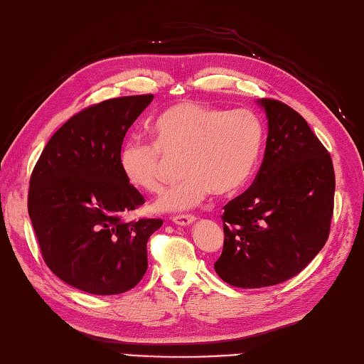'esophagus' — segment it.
I'll return each mask as SVG.
<instances>
[{"instance_id": "1", "label": "esophagus", "mask_w": 364, "mask_h": 364, "mask_svg": "<svg viewBox=\"0 0 364 364\" xmlns=\"http://www.w3.org/2000/svg\"><path fill=\"white\" fill-rule=\"evenodd\" d=\"M196 221V218L193 215H176L173 216V223L179 225H190Z\"/></svg>"}]
</instances>
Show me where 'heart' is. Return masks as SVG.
I'll use <instances>...</instances> for the list:
<instances>
[{
	"label": "heart",
	"instance_id": "heart-1",
	"mask_svg": "<svg viewBox=\"0 0 364 364\" xmlns=\"http://www.w3.org/2000/svg\"><path fill=\"white\" fill-rule=\"evenodd\" d=\"M154 141L129 139L119 151V168L132 187L154 193L165 182L168 159L181 157L182 179L156 199L157 212H182L203 203L213 190L229 195L243 187L257 164L263 126L246 109H218L181 102L152 123Z\"/></svg>",
	"mask_w": 364,
	"mask_h": 364
}]
</instances>
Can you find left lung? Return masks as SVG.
Segmentation results:
<instances>
[{
  "label": "left lung",
  "mask_w": 364,
  "mask_h": 364,
  "mask_svg": "<svg viewBox=\"0 0 364 364\" xmlns=\"http://www.w3.org/2000/svg\"><path fill=\"white\" fill-rule=\"evenodd\" d=\"M268 118L262 166L252 185L224 205V247L215 271L238 288L294 277L324 247L333 215L332 157L287 104L258 100Z\"/></svg>",
  "instance_id": "obj_1"
}]
</instances>
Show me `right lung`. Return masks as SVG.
Returning <instances> with one entry per match:
<instances>
[{
	"label": "right lung",
	"mask_w": 364,
	"mask_h": 364,
	"mask_svg": "<svg viewBox=\"0 0 364 364\" xmlns=\"http://www.w3.org/2000/svg\"><path fill=\"white\" fill-rule=\"evenodd\" d=\"M152 98L123 96L80 110L51 136L31 174L28 212L43 260L80 291L126 293L148 269V240L164 221L123 220L144 198L121 173L119 151Z\"/></svg>",
	"instance_id": "add662e5"
}]
</instances>
